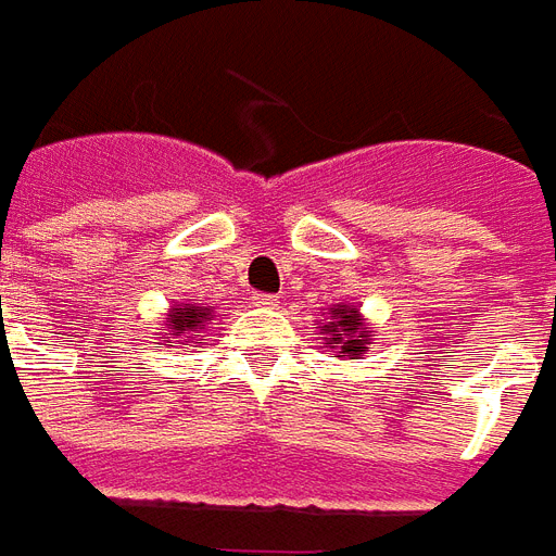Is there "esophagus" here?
<instances>
[{
  "instance_id": "34e87169",
  "label": "esophagus",
  "mask_w": 556,
  "mask_h": 556,
  "mask_svg": "<svg viewBox=\"0 0 556 556\" xmlns=\"http://www.w3.org/2000/svg\"><path fill=\"white\" fill-rule=\"evenodd\" d=\"M251 302L257 307H278L281 305V295H269V293H254L251 295Z\"/></svg>"
}]
</instances>
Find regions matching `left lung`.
Listing matches in <instances>:
<instances>
[{
    "label": "left lung",
    "instance_id": "1",
    "mask_svg": "<svg viewBox=\"0 0 556 556\" xmlns=\"http://www.w3.org/2000/svg\"><path fill=\"white\" fill-rule=\"evenodd\" d=\"M328 319H317L319 334H323V343L326 350H331L334 355L331 358H362L367 355L372 343V331L364 323L358 305H334L328 307Z\"/></svg>",
    "mask_w": 556,
    "mask_h": 556
}]
</instances>
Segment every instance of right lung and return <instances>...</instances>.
I'll use <instances>...</instances> for the list:
<instances>
[{
    "mask_svg": "<svg viewBox=\"0 0 556 556\" xmlns=\"http://www.w3.org/2000/svg\"><path fill=\"white\" fill-rule=\"evenodd\" d=\"M210 319H213V307L198 305V302H174L160 328L162 346H174V343L192 346L198 340H204Z\"/></svg>",
    "mask_w": 556,
    "mask_h": 556,
    "instance_id": "right-lung-1",
    "label": "right lung"
}]
</instances>
